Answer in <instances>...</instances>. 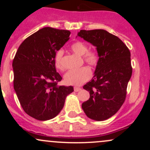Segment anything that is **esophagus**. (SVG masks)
I'll use <instances>...</instances> for the list:
<instances>
[{
    "label": "esophagus",
    "instance_id": "esophagus-1",
    "mask_svg": "<svg viewBox=\"0 0 150 150\" xmlns=\"http://www.w3.org/2000/svg\"><path fill=\"white\" fill-rule=\"evenodd\" d=\"M81 89L80 87H74V91H75V92H79V91H80L81 90Z\"/></svg>",
    "mask_w": 150,
    "mask_h": 150
}]
</instances>
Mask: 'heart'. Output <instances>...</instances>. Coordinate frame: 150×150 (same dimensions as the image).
<instances>
[{
    "label": "heart",
    "mask_w": 150,
    "mask_h": 150,
    "mask_svg": "<svg viewBox=\"0 0 150 150\" xmlns=\"http://www.w3.org/2000/svg\"><path fill=\"white\" fill-rule=\"evenodd\" d=\"M72 51L79 56H82V60L92 68L96 67L99 63V54L97 51L94 50H88L87 44L85 43L77 41L70 46ZM63 51L60 49L55 54L54 61L56 68L60 70H63L62 64ZM92 76L91 70L87 67H81L77 69L70 70L67 72L64 75V81L68 85L79 86L87 82Z\"/></svg>",
    "instance_id": "heart-1"
}]
</instances>
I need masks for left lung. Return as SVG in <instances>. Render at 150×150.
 Wrapping results in <instances>:
<instances>
[{"label": "left lung", "mask_w": 150, "mask_h": 150, "mask_svg": "<svg viewBox=\"0 0 150 150\" xmlns=\"http://www.w3.org/2000/svg\"><path fill=\"white\" fill-rule=\"evenodd\" d=\"M77 36L96 46L99 57L94 77L83 87L90 97L82 108L91 119L106 120L120 109L126 97L132 72L130 52L119 38L106 30H80Z\"/></svg>", "instance_id": "1"}]
</instances>
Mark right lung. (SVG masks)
<instances>
[{"mask_svg":"<svg viewBox=\"0 0 150 150\" xmlns=\"http://www.w3.org/2000/svg\"><path fill=\"white\" fill-rule=\"evenodd\" d=\"M70 32L44 27L19 46L13 61V85L25 112L39 120L61 112L73 87L58 86L62 80L55 66V54L69 40Z\"/></svg>","mask_w":150,"mask_h":150,"instance_id":"1","label":"right lung"}]
</instances>
